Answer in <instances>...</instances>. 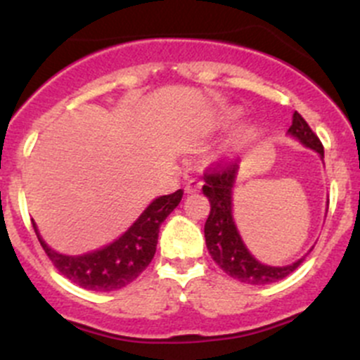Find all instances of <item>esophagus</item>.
Segmentation results:
<instances>
[{
  "label": "esophagus",
  "mask_w": 360,
  "mask_h": 360,
  "mask_svg": "<svg viewBox=\"0 0 360 360\" xmlns=\"http://www.w3.org/2000/svg\"><path fill=\"white\" fill-rule=\"evenodd\" d=\"M200 190H202V181L198 179H190L186 183V186H184V191H186V193H198Z\"/></svg>",
  "instance_id": "esophagus-1"
}]
</instances>
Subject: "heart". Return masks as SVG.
Here are the masks:
<instances>
[{
    "label": "heart",
    "mask_w": 360,
    "mask_h": 360,
    "mask_svg": "<svg viewBox=\"0 0 360 360\" xmlns=\"http://www.w3.org/2000/svg\"><path fill=\"white\" fill-rule=\"evenodd\" d=\"M257 139H259V130L256 127H245V129H240L231 137L230 146L235 151H244L252 146Z\"/></svg>",
    "instance_id": "b5f03b06"
}]
</instances>
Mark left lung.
<instances>
[{"label": "left lung", "mask_w": 360, "mask_h": 360, "mask_svg": "<svg viewBox=\"0 0 360 360\" xmlns=\"http://www.w3.org/2000/svg\"><path fill=\"white\" fill-rule=\"evenodd\" d=\"M288 132L296 137L301 144L317 151L321 158H324V146L321 139L297 111H294L292 125L289 127ZM237 174V162L224 163V165L219 163L203 172L205 184L202 186V191L210 202V212L203 228L207 249L212 259L219 264L221 270L237 281L252 285L282 281L303 263L304 257L285 266H270V264L259 263L249 252L235 226L233 214H231V193H233Z\"/></svg>", "instance_id": "1"}]
</instances>
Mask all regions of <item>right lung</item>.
Returning <instances> with one entry per match:
<instances>
[{
    "instance_id": "right-lung-1",
    "label": "right lung",
    "mask_w": 360,
    "mask_h": 360,
    "mask_svg": "<svg viewBox=\"0 0 360 360\" xmlns=\"http://www.w3.org/2000/svg\"><path fill=\"white\" fill-rule=\"evenodd\" d=\"M181 198L183 190L158 197L118 240L83 256L56 252L43 242L34 223L32 226L49 259L72 284L89 291H116L136 281L151 263L157 250L160 224L179 205Z\"/></svg>"
}]
</instances>
